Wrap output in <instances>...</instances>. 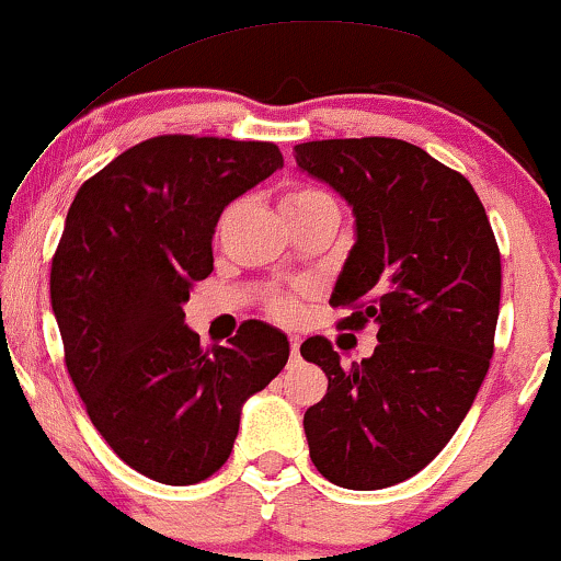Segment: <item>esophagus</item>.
<instances>
[{
	"label": "esophagus",
	"instance_id": "1",
	"mask_svg": "<svg viewBox=\"0 0 561 561\" xmlns=\"http://www.w3.org/2000/svg\"><path fill=\"white\" fill-rule=\"evenodd\" d=\"M299 346H301L299 335H291V357H294V359L299 357Z\"/></svg>",
	"mask_w": 561,
	"mask_h": 561
}]
</instances>
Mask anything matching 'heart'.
<instances>
[{"label": "heart", "instance_id": "b5f03b06", "mask_svg": "<svg viewBox=\"0 0 561 561\" xmlns=\"http://www.w3.org/2000/svg\"><path fill=\"white\" fill-rule=\"evenodd\" d=\"M318 199H325V194H322V191L294 188V191H288L286 196H283L280 207H283V213H291V209H299V207H305V204L318 202ZM230 217H233V207L226 209L220 226H226ZM270 309H273L275 318H280V320H294L296 318V301L291 299V296H275V299L270 301Z\"/></svg>", "mask_w": 561, "mask_h": 561}]
</instances>
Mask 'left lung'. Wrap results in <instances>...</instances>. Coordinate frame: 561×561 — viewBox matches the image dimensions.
Here are the masks:
<instances>
[{
    "mask_svg": "<svg viewBox=\"0 0 561 561\" xmlns=\"http://www.w3.org/2000/svg\"><path fill=\"white\" fill-rule=\"evenodd\" d=\"M294 151L354 215L331 294L354 307L341 328L378 325L375 352L348 370L331 341L301 344L328 375L305 412L309 457L341 489H388L438 457L478 397L502 299L499 247L470 181L414 144L331 138Z\"/></svg>",
    "mask_w": 561,
    "mask_h": 561,
    "instance_id": "8db88e82",
    "label": "left lung"
}]
</instances>
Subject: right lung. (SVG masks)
<instances>
[{
	"instance_id": "right-lung-1",
	"label": "right lung",
	"mask_w": 561,
	"mask_h": 561,
	"mask_svg": "<svg viewBox=\"0 0 561 561\" xmlns=\"http://www.w3.org/2000/svg\"><path fill=\"white\" fill-rule=\"evenodd\" d=\"M283 168L267 141L157 136L78 188L51 260V309L68 373L110 449L164 485L226 465L241 410L288 362L286 333L243 322L202 346L183 322L213 273L222 209Z\"/></svg>"
}]
</instances>
